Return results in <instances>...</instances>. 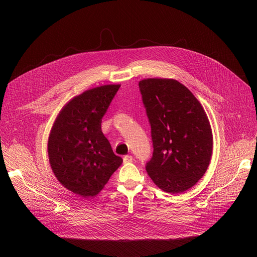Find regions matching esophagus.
Here are the masks:
<instances>
[{
  "mask_svg": "<svg viewBox=\"0 0 257 257\" xmlns=\"http://www.w3.org/2000/svg\"><path fill=\"white\" fill-rule=\"evenodd\" d=\"M132 161H133V157H132V156H125V157L123 158V162H124L125 164L131 163Z\"/></svg>",
  "mask_w": 257,
  "mask_h": 257,
  "instance_id": "esophagus-1",
  "label": "esophagus"
}]
</instances>
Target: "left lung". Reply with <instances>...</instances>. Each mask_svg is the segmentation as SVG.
<instances>
[{"instance_id":"1","label":"left lung","mask_w":257,"mask_h":257,"mask_svg":"<svg viewBox=\"0 0 257 257\" xmlns=\"http://www.w3.org/2000/svg\"><path fill=\"white\" fill-rule=\"evenodd\" d=\"M139 89L154 146L145 169L162 190L184 192L202 178L211 159L208 118L193 93L177 80L143 79Z\"/></svg>"}]
</instances>
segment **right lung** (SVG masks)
<instances>
[{
	"instance_id": "obj_1",
	"label": "right lung",
	"mask_w": 257,
	"mask_h": 257,
	"mask_svg": "<svg viewBox=\"0 0 257 257\" xmlns=\"http://www.w3.org/2000/svg\"><path fill=\"white\" fill-rule=\"evenodd\" d=\"M119 88V84L102 85L73 97L51 130L52 170L64 187L79 196L98 194L123 162L101 131V119Z\"/></svg>"
}]
</instances>
